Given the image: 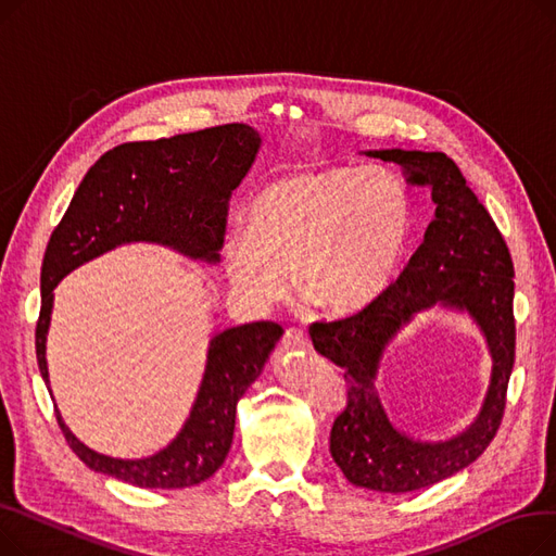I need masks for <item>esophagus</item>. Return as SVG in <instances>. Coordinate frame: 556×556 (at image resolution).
<instances>
[{"mask_svg": "<svg viewBox=\"0 0 556 556\" xmlns=\"http://www.w3.org/2000/svg\"><path fill=\"white\" fill-rule=\"evenodd\" d=\"M283 349H311V340L300 329H288L283 338Z\"/></svg>", "mask_w": 556, "mask_h": 556, "instance_id": "1", "label": "esophagus"}]
</instances>
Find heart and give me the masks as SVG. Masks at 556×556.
I'll return each mask as SVG.
<instances>
[{"instance_id": "heart-1", "label": "heart", "mask_w": 556, "mask_h": 556, "mask_svg": "<svg viewBox=\"0 0 556 556\" xmlns=\"http://www.w3.org/2000/svg\"><path fill=\"white\" fill-rule=\"evenodd\" d=\"M415 231L410 189L383 166H317L281 175L250 202L223 243L231 286L268 308L288 293L327 317L371 308L399 277Z\"/></svg>"}]
</instances>
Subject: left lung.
<instances>
[{
	"instance_id": "8db88e82",
	"label": "left lung",
	"mask_w": 556,
	"mask_h": 556,
	"mask_svg": "<svg viewBox=\"0 0 556 556\" xmlns=\"http://www.w3.org/2000/svg\"><path fill=\"white\" fill-rule=\"evenodd\" d=\"M365 155L399 164L407 180L428 187L434 218L381 300L338 323H315L308 333L315 352L344 369L346 403L331 428V457L340 471L363 489L407 493L466 469L501 428L516 349L514 263L503 233L451 157L403 149ZM434 305L475 319L492 354V378L471 427L451 441L424 443L389 421L375 378L397 331Z\"/></svg>"
}]
</instances>
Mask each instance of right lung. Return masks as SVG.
<instances>
[{
    "instance_id": "1",
    "label": "right lung",
    "mask_w": 556,
    "mask_h": 556,
    "mask_svg": "<svg viewBox=\"0 0 556 556\" xmlns=\"http://www.w3.org/2000/svg\"><path fill=\"white\" fill-rule=\"evenodd\" d=\"M258 146L261 137L252 126L225 124L170 139L122 143L85 173L42 261L36 354L47 388V333L58 281L126 243H157L189 258L218 263L231 191L248 175ZM281 336L283 329L275 323L216 333L185 426L168 446L149 457L97 453L55 410L58 426L70 448L97 473L141 489L200 484L223 466L231 448L237 403L266 367Z\"/></svg>"
}]
</instances>
